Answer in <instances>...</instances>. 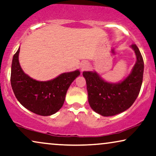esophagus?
Listing matches in <instances>:
<instances>
[{"label":"esophagus","instance_id":"obj_1","mask_svg":"<svg viewBox=\"0 0 156 156\" xmlns=\"http://www.w3.org/2000/svg\"><path fill=\"white\" fill-rule=\"evenodd\" d=\"M88 63H86V62H84V63H83L81 64V66H80V68H81L82 70H85L87 67H88Z\"/></svg>","mask_w":156,"mask_h":156}]
</instances>
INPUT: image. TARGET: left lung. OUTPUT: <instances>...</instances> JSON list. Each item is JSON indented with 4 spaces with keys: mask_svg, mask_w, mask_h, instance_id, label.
<instances>
[{
    "mask_svg": "<svg viewBox=\"0 0 156 156\" xmlns=\"http://www.w3.org/2000/svg\"><path fill=\"white\" fill-rule=\"evenodd\" d=\"M135 51L136 62L127 78L117 83L105 81L96 72L84 71L88 103L93 111L103 116H112L126 111L135 102L143 82L144 63L136 44L130 46Z\"/></svg>",
    "mask_w": 156,
    "mask_h": 156,
    "instance_id": "8db88e82",
    "label": "left lung"
}]
</instances>
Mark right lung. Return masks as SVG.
<instances>
[{"label": "right lung", "mask_w": 156, "mask_h": 156, "mask_svg": "<svg viewBox=\"0 0 156 156\" xmlns=\"http://www.w3.org/2000/svg\"><path fill=\"white\" fill-rule=\"evenodd\" d=\"M19 52L20 48L13 55L10 75V83L16 98L23 106L38 115L55 113L63 106L68 89L80 71L63 73L53 80L38 81L23 72L18 60Z\"/></svg>", "instance_id": "obj_1"}]
</instances>
